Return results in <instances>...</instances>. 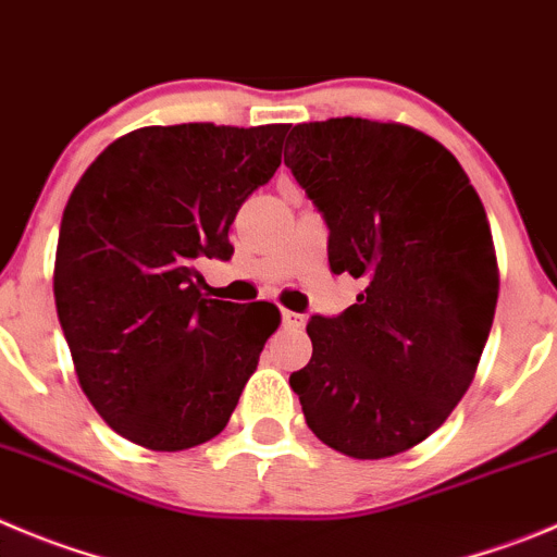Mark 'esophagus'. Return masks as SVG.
<instances>
[{"mask_svg": "<svg viewBox=\"0 0 557 557\" xmlns=\"http://www.w3.org/2000/svg\"><path fill=\"white\" fill-rule=\"evenodd\" d=\"M283 326H288V330H302L305 315L294 313V310H283Z\"/></svg>", "mask_w": 557, "mask_h": 557, "instance_id": "1", "label": "esophagus"}]
</instances>
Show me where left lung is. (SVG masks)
Wrapping results in <instances>:
<instances>
[{"label": "left lung", "instance_id": "1", "mask_svg": "<svg viewBox=\"0 0 557 557\" xmlns=\"http://www.w3.org/2000/svg\"><path fill=\"white\" fill-rule=\"evenodd\" d=\"M285 168L313 200L335 274L362 290L313 315V357L290 373L321 443L384 459L423 443L475 376L497 305L486 211L448 148L401 123H299Z\"/></svg>", "mask_w": 557, "mask_h": 557}]
</instances>
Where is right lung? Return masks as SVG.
Wrapping results in <instances>:
<instances>
[{
    "mask_svg": "<svg viewBox=\"0 0 557 557\" xmlns=\"http://www.w3.org/2000/svg\"><path fill=\"white\" fill-rule=\"evenodd\" d=\"M288 126H145L92 161L65 206L54 302L85 396L150 450L220 434L280 324L272 302L208 299L242 202L280 168Z\"/></svg>",
    "mask_w": 557,
    "mask_h": 557,
    "instance_id": "1",
    "label": "right lung"
}]
</instances>
